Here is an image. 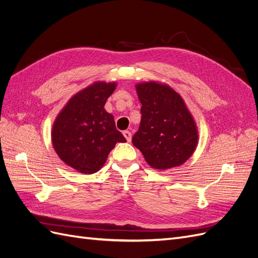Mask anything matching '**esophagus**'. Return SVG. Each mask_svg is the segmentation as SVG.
Wrapping results in <instances>:
<instances>
[{
  "instance_id": "34e87169",
  "label": "esophagus",
  "mask_w": 258,
  "mask_h": 258,
  "mask_svg": "<svg viewBox=\"0 0 258 258\" xmlns=\"http://www.w3.org/2000/svg\"><path fill=\"white\" fill-rule=\"evenodd\" d=\"M122 134H123V137L126 138L127 141H128V142H130V141H131V132H130V131H128V130H126V131H123Z\"/></svg>"
}]
</instances>
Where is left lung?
Wrapping results in <instances>:
<instances>
[{"mask_svg":"<svg viewBox=\"0 0 258 258\" xmlns=\"http://www.w3.org/2000/svg\"><path fill=\"white\" fill-rule=\"evenodd\" d=\"M141 102V122L132 143L152 168L167 170L181 166L198 144V129L178 93L166 84L136 85Z\"/></svg>","mask_w":258,"mask_h":258,"instance_id":"left-lung-1","label":"left lung"}]
</instances>
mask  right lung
I'll use <instances>...</instances> for the list:
<instances>
[{
  "instance_id": "obj_1",
  "label": "right lung",
  "mask_w": 258,
  "mask_h": 258,
  "mask_svg": "<svg viewBox=\"0 0 258 258\" xmlns=\"http://www.w3.org/2000/svg\"><path fill=\"white\" fill-rule=\"evenodd\" d=\"M116 83L96 82L77 92L52 124L51 141L60 159L81 173H96L117 142L126 139L104 110Z\"/></svg>"
}]
</instances>
